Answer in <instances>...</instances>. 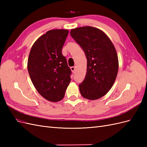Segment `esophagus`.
<instances>
[{"mask_svg":"<svg viewBox=\"0 0 147 147\" xmlns=\"http://www.w3.org/2000/svg\"><path fill=\"white\" fill-rule=\"evenodd\" d=\"M70 69H71V70H72V72H75V66L71 67H70Z\"/></svg>","mask_w":147,"mask_h":147,"instance_id":"esophagus-1","label":"esophagus"}]
</instances>
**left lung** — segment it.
<instances>
[{
  "label": "left lung",
  "mask_w": 147,
  "mask_h": 147,
  "mask_svg": "<svg viewBox=\"0 0 147 147\" xmlns=\"http://www.w3.org/2000/svg\"><path fill=\"white\" fill-rule=\"evenodd\" d=\"M70 35L83 49L87 59L85 78L79 84L82 96L96 100L107 93L116 80L118 59L115 48L103 31L91 27L73 29Z\"/></svg>",
  "instance_id": "1"
}]
</instances>
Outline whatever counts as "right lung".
Wrapping results in <instances>:
<instances>
[{"label":"right lung","mask_w":147,"mask_h":147,"mask_svg":"<svg viewBox=\"0 0 147 147\" xmlns=\"http://www.w3.org/2000/svg\"><path fill=\"white\" fill-rule=\"evenodd\" d=\"M67 29L48 30L40 37L29 53L28 70L34 87L45 99H63L72 74L62 49L67 37Z\"/></svg>","instance_id":"add662e5"}]
</instances>
